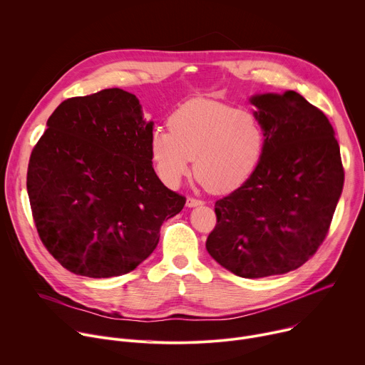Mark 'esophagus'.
<instances>
[{"label": "esophagus", "instance_id": "1", "mask_svg": "<svg viewBox=\"0 0 365 365\" xmlns=\"http://www.w3.org/2000/svg\"><path fill=\"white\" fill-rule=\"evenodd\" d=\"M199 205H203V200H200V199H196V197H192V196H189V197L186 199V206H189V207H193V206H199Z\"/></svg>", "mask_w": 365, "mask_h": 365}]
</instances>
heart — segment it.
<instances>
[{"label": "heart", "instance_id": "heart-1", "mask_svg": "<svg viewBox=\"0 0 365 365\" xmlns=\"http://www.w3.org/2000/svg\"><path fill=\"white\" fill-rule=\"evenodd\" d=\"M169 131L155 128L150 154L158 176L176 187L190 173L212 193H228L244 185L262 159L264 128L255 115L224 103L196 99L168 120Z\"/></svg>", "mask_w": 365, "mask_h": 365}]
</instances>
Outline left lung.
<instances>
[{"label":"left lung","instance_id":"8db88e82","mask_svg":"<svg viewBox=\"0 0 365 365\" xmlns=\"http://www.w3.org/2000/svg\"><path fill=\"white\" fill-rule=\"evenodd\" d=\"M264 128L251 178L215 202L206 250L224 269L258 279L299 269L324 242L344 186L339 144L327 115L300 93L250 99Z\"/></svg>","mask_w":365,"mask_h":365}]
</instances>
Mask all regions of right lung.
Segmentation results:
<instances>
[{
	"label": "right lung",
	"instance_id": "1",
	"mask_svg": "<svg viewBox=\"0 0 365 365\" xmlns=\"http://www.w3.org/2000/svg\"><path fill=\"white\" fill-rule=\"evenodd\" d=\"M153 123L120 88L63 101L47 120L27 170L38 237L69 272L127 274L158 247L165 220L186 197L153 169Z\"/></svg>",
	"mask_w": 365,
	"mask_h": 365
}]
</instances>
